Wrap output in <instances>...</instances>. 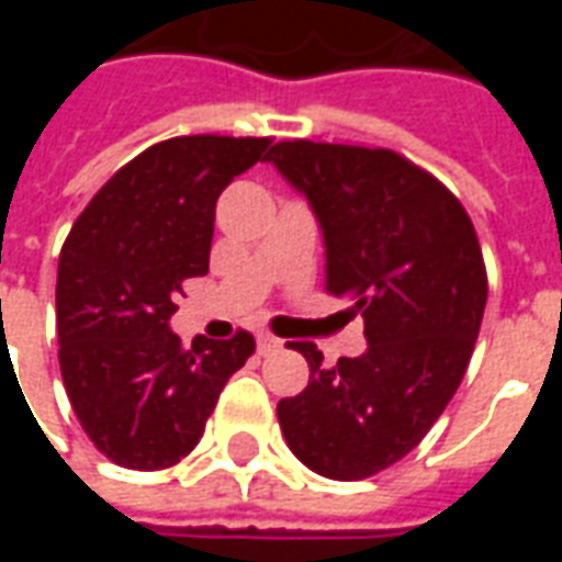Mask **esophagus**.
Here are the masks:
<instances>
[{"mask_svg":"<svg viewBox=\"0 0 562 562\" xmlns=\"http://www.w3.org/2000/svg\"><path fill=\"white\" fill-rule=\"evenodd\" d=\"M282 349V340H277L273 334H258V352L273 355Z\"/></svg>","mask_w":562,"mask_h":562,"instance_id":"esophagus-1","label":"esophagus"}]
</instances>
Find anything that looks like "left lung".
Segmentation results:
<instances>
[{
	"instance_id": "8db88e82",
	"label": "left lung",
	"mask_w": 562,
	"mask_h": 562,
	"mask_svg": "<svg viewBox=\"0 0 562 562\" xmlns=\"http://www.w3.org/2000/svg\"><path fill=\"white\" fill-rule=\"evenodd\" d=\"M268 161L304 192L325 234V289L355 297L367 352L322 364L292 342L310 385L277 406L294 458L358 482L406 458L467 373L487 273L467 210L394 149L280 140Z\"/></svg>"
}]
</instances>
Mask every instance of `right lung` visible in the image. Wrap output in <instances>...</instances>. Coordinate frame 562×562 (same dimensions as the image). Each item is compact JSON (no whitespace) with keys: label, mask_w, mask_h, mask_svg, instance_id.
<instances>
[{"label":"right lung","mask_w":562,"mask_h":562,"mask_svg":"<svg viewBox=\"0 0 562 562\" xmlns=\"http://www.w3.org/2000/svg\"><path fill=\"white\" fill-rule=\"evenodd\" d=\"M270 138L183 135L147 147L95 192L56 270L59 370L92 446L126 470H165L204 434L225 382L256 352L249 330L168 328L183 282L204 277L216 198L265 161Z\"/></svg>","instance_id":"right-lung-1"}]
</instances>
